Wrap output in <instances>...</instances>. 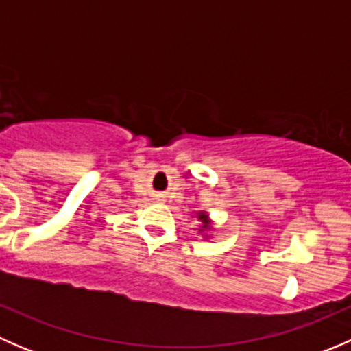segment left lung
<instances>
[{
  "instance_id": "obj_1",
  "label": "left lung",
  "mask_w": 351,
  "mask_h": 351,
  "mask_svg": "<svg viewBox=\"0 0 351 351\" xmlns=\"http://www.w3.org/2000/svg\"><path fill=\"white\" fill-rule=\"evenodd\" d=\"M197 219H198V222H200L198 232L202 234V238L210 239L212 232H214V221L210 219V215H208L205 210H202V212H198V214H197Z\"/></svg>"
}]
</instances>
